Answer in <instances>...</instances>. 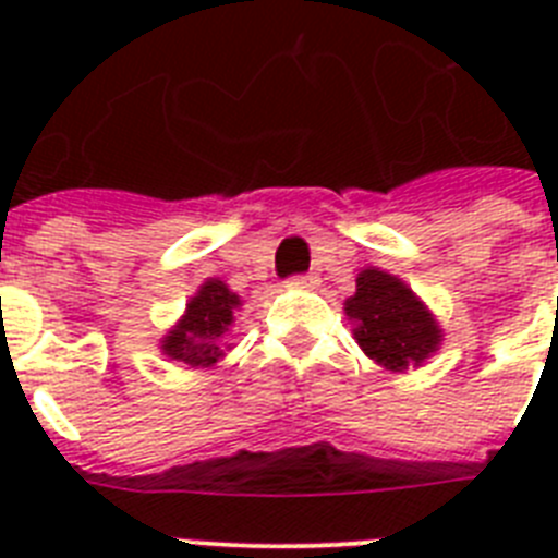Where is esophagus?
<instances>
[{"instance_id": "obj_1", "label": "esophagus", "mask_w": 558, "mask_h": 558, "mask_svg": "<svg viewBox=\"0 0 558 558\" xmlns=\"http://www.w3.org/2000/svg\"><path fill=\"white\" fill-rule=\"evenodd\" d=\"M318 282L313 274H299V276H290L288 279V288H313Z\"/></svg>"}]
</instances>
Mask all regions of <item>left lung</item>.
<instances>
[{"label": "left lung", "instance_id": "obj_1", "mask_svg": "<svg viewBox=\"0 0 558 558\" xmlns=\"http://www.w3.org/2000/svg\"><path fill=\"white\" fill-rule=\"evenodd\" d=\"M347 315L357 324L360 349L388 372L422 366L441 347V329L430 310L386 270H360L357 290L347 299Z\"/></svg>", "mask_w": 558, "mask_h": 558}]
</instances>
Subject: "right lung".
I'll return each instance as SVG.
<instances>
[{
	"instance_id": "right-lung-1",
	"label": "right lung",
	"mask_w": 558,
	"mask_h": 558,
	"mask_svg": "<svg viewBox=\"0 0 558 558\" xmlns=\"http://www.w3.org/2000/svg\"><path fill=\"white\" fill-rule=\"evenodd\" d=\"M236 307L240 295L231 293L229 284L220 279H209L192 295L181 322L165 335L161 352L190 368L215 366L223 357V338L234 322Z\"/></svg>"
}]
</instances>
